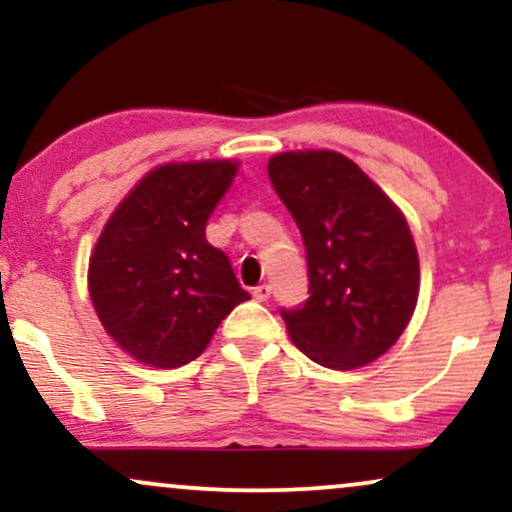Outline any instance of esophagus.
I'll use <instances>...</instances> for the list:
<instances>
[{
	"label": "esophagus",
	"instance_id": "34e87169",
	"mask_svg": "<svg viewBox=\"0 0 512 512\" xmlns=\"http://www.w3.org/2000/svg\"><path fill=\"white\" fill-rule=\"evenodd\" d=\"M269 293H272V286H269V284H260V286H255V289H252V296H255L257 301H267Z\"/></svg>",
	"mask_w": 512,
	"mask_h": 512
}]
</instances>
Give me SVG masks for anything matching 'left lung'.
<instances>
[{
	"label": "left lung",
	"mask_w": 512,
	"mask_h": 512,
	"mask_svg": "<svg viewBox=\"0 0 512 512\" xmlns=\"http://www.w3.org/2000/svg\"><path fill=\"white\" fill-rule=\"evenodd\" d=\"M308 257L310 298L281 310L310 361L356 370L407 330L419 298V252L390 197L337 151H284L267 166Z\"/></svg>",
	"instance_id": "8db88e82"
}]
</instances>
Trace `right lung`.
I'll list each match as a JSON object with an SVG mask.
<instances>
[{"instance_id":"obj_1","label":"right lung","mask_w":512,"mask_h":512,"mask_svg":"<svg viewBox=\"0 0 512 512\" xmlns=\"http://www.w3.org/2000/svg\"><path fill=\"white\" fill-rule=\"evenodd\" d=\"M238 161L163 163L117 204L88 260V293L105 332L134 361L178 368L207 349L248 301L207 221Z\"/></svg>"}]
</instances>
